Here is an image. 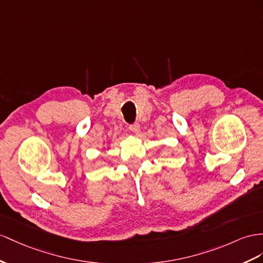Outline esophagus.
<instances>
[{
  "instance_id": "obj_1",
  "label": "esophagus",
  "mask_w": 263,
  "mask_h": 263,
  "mask_svg": "<svg viewBox=\"0 0 263 263\" xmlns=\"http://www.w3.org/2000/svg\"><path fill=\"white\" fill-rule=\"evenodd\" d=\"M129 129L134 133V134H138L140 132V125L139 123H134V124H131Z\"/></svg>"
}]
</instances>
